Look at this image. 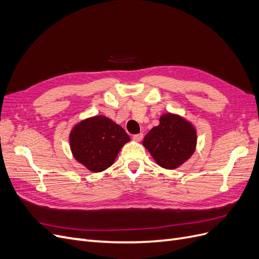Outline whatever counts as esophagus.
I'll return each mask as SVG.
<instances>
[{
    "instance_id": "esophagus-1",
    "label": "esophagus",
    "mask_w": 259,
    "mask_h": 259,
    "mask_svg": "<svg viewBox=\"0 0 259 259\" xmlns=\"http://www.w3.org/2000/svg\"><path fill=\"white\" fill-rule=\"evenodd\" d=\"M143 137H144V134H143V133H139V134L133 135V139L136 140V142H140V140L143 139Z\"/></svg>"
}]
</instances>
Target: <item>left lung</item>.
Here are the masks:
<instances>
[{
  "label": "left lung",
  "mask_w": 259,
  "mask_h": 259,
  "mask_svg": "<svg viewBox=\"0 0 259 259\" xmlns=\"http://www.w3.org/2000/svg\"><path fill=\"white\" fill-rule=\"evenodd\" d=\"M143 145L160 166L173 169L194 152L197 132L183 117L167 113L162 115L158 126L145 136Z\"/></svg>",
  "instance_id": "1"
}]
</instances>
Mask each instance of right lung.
<instances>
[{
	"instance_id": "add662e5",
	"label": "right lung",
	"mask_w": 259,
	"mask_h": 259,
	"mask_svg": "<svg viewBox=\"0 0 259 259\" xmlns=\"http://www.w3.org/2000/svg\"><path fill=\"white\" fill-rule=\"evenodd\" d=\"M127 142L126 132L104 115L80 122L70 134V147L75 160L95 173L110 167Z\"/></svg>"
}]
</instances>
